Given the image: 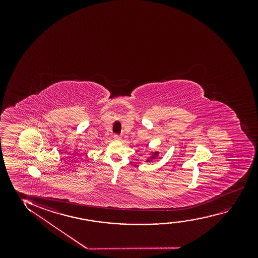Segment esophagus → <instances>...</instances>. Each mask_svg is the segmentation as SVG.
<instances>
[{
	"label": "esophagus",
	"mask_w": 258,
	"mask_h": 258,
	"mask_svg": "<svg viewBox=\"0 0 258 258\" xmlns=\"http://www.w3.org/2000/svg\"><path fill=\"white\" fill-rule=\"evenodd\" d=\"M120 139H121V137H120V135L115 134L113 136V140L114 141H120Z\"/></svg>",
	"instance_id": "obj_1"
}]
</instances>
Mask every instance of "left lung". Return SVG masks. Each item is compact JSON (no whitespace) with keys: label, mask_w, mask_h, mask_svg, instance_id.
<instances>
[{"label":"left lung","mask_w":258,"mask_h":258,"mask_svg":"<svg viewBox=\"0 0 258 258\" xmlns=\"http://www.w3.org/2000/svg\"><path fill=\"white\" fill-rule=\"evenodd\" d=\"M155 155H156V156L158 155V153H157V152H156V153H155ZM152 158H153V157H152ZM148 161H150V159H147V162H148Z\"/></svg>","instance_id":"8db88e82"}]
</instances>
